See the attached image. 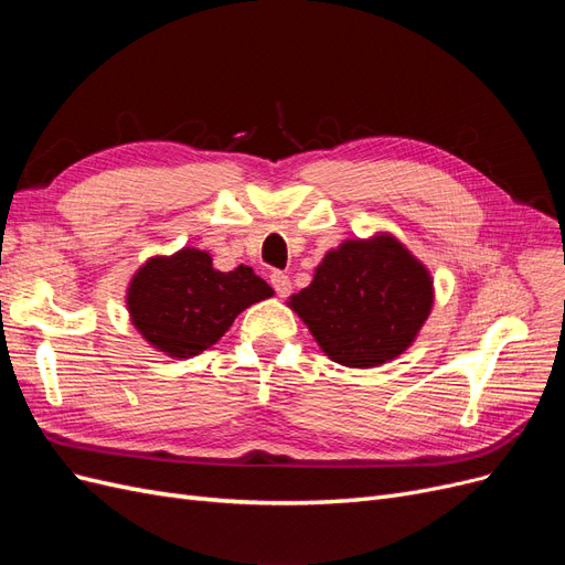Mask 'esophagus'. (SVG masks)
Returning a JSON list of instances; mask_svg holds the SVG:
<instances>
[{"instance_id": "34e87169", "label": "esophagus", "mask_w": 565, "mask_h": 565, "mask_svg": "<svg viewBox=\"0 0 565 565\" xmlns=\"http://www.w3.org/2000/svg\"><path fill=\"white\" fill-rule=\"evenodd\" d=\"M270 285L278 292V297H289V292H292V280H289V276L282 270L270 273Z\"/></svg>"}]
</instances>
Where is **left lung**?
I'll return each mask as SVG.
<instances>
[{"instance_id": "1", "label": "left lung", "mask_w": 565, "mask_h": 565, "mask_svg": "<svg viewBox=\"0 0 565 565\" xmlns=\"http://www.w3.org/2000/svg\"><path fill=\"white\" fill-rule=\"evenodd\" d=\"M330 361L377 367L413 347L434 306L426 266L388 233L344 241L287 301Z\"/></svg>"}]
</instances>
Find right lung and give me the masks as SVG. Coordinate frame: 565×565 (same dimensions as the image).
<instances>
[{
    "instance_id": "1",
    "label": "right lung",
    "mask_w": 565,
    "mask_h": 565,
    "mask_svg": "<svg viewBox=\"0 0 565 565\" xmlns=\"http://www.w3.org/2000/svg\"><path fill=\"white\" fill-rule=\"evenodd\" d=\"M273 289L249 266L216 270L204 249L183 247L172 256H150L127 289L131 324L152 349L193 358L226 334L252 303Z\"/></svg>"
}]
</instances>
